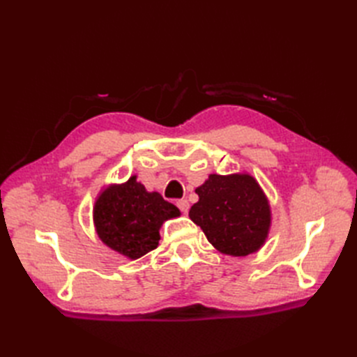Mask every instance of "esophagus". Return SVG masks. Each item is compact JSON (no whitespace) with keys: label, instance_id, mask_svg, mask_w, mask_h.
Segmentation results:
<instances>
[{"label":"esophagus","instance_id":"34e87169","mask_svg":"<svg viewBox=\"0 0 357 357\" xmlns=\"http://www.w3.org/2000/svg\"><path fill=\"white\" fill-rule=\"evenodd\" d=\"M177 207L186 214L189 211V201L188 199H178L177 201Z\"/></svg>","mask_w":357,"mask_h":357}]
</instances>
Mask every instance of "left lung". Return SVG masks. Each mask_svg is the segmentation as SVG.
<instances>
[{"label": "left lung", "mask_w": 357, "mask_h": 357, "mask_svg": "<svg viewBox=\"0 0 357 357\" xmlns=\"http://www.w3.org/2000/svg\"><path fill=\"white\" fill-rule=\"evenodd\" d=\"M195 192L199 201L189 218L215 250L244 257L264 247L271 229V205L252 174H210Z\"/></svg>", "instance_id": "8db88e82"}]
</instances>
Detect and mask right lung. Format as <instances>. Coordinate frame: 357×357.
Masks as SVG:
<instances>
[{
    "label": "right lung",
    "mask_w": 357,
    "mask_h": 357,
    "mask_svg": "<svg viewBox=\"0 0 357 357\" xmlns=\"http://www.w3.org/2000/svg\"><path fill=\"white\" fill-rule=\"evenodd\" d=\"M92 214L98 238L134 261L158 247L162 223L181 213L159 192H149L137 176H131L125 183L102 188Z\"/></svg>",
    "instance_id": "1"
}]
</instances>
